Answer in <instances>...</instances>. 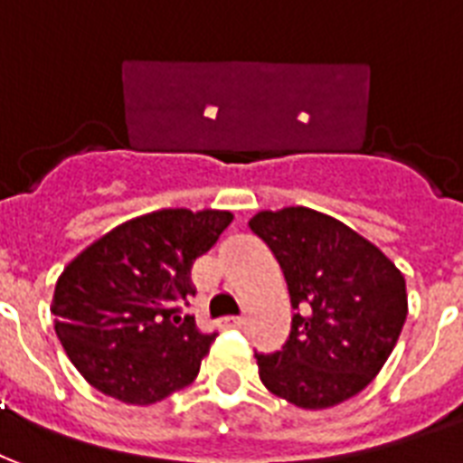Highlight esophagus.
I'll use <instances>...</instances> for the list:
<instances>
[{
  "mask_svg": "<svg viewBox=\"0 0 463 463\" xmlns=\"http://www.w3.org/2000/svg\"><path fill=\"white\" fill-rule=\"evenodd\" d=\"M219 325L224 329H239V326H244V317H224Z\"/></svg>",
  "mask_w": 463,
  "mask_h": 463,
  "instance_id": "1",
  "label": "esophagus"
}]
</instances>
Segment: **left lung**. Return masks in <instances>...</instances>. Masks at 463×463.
Masks as SVG:
<instances>
[{
    "mask_svg": "<svg viewBox=\"0 0 463 463\" xmlns=\"http://www.w3.org/2000/svg\"><path fill=\"white\" fill-rule=\"evenodd\" d=\"M249 227L280 263L298 310L283 351L256 354L260 383L302 410L359 395L408 317L402 273L376 244L310 207L256 212Z\"/></svg>",
    "mask_w": 463,
    "mask_h": 463,
    "instance_id": "1",
    "label": "left lung"
}]
</instances>
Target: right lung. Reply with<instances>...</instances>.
I'll return each instance as SVG.
<instances>
[{"instance_id": "1", "label": "right lung", "mask_w": 463, "mask_h": 463, "mask_svg": "<svg viewBox=\"0 0 463 463\" xmlns=\"http://www.w3.org/2000/svg\"><path fill=\"white\" fill-rule=\"evenodd\" d=\"M227 210H156L99 236L62 269L51 312L80 376L127 405H151L200 373L217 335L180 317L193 260L232 224Z\"/></svg>"}]
</instances>
